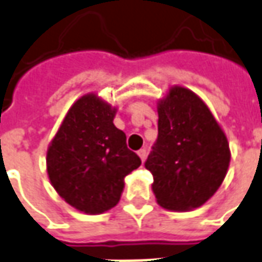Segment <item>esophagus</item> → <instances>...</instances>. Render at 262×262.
Listing matches in <instances>:
<instances>
[{
    "label": "esophagus",
    "mask_w": 262,
    "mask_h": 262,
    "mask_svg": "<svg viewBox=\"0 0 262 262\" xmlns=\"http://www.w3.org/2000/svg\"><path fill=\"white\" fill-rule=\"evenodd\" d=\"M146 155H147L146 149H139L138 150V156L141 157V160L142 161H145V159H146Z\"/></svg>",
    "instance_id": "1"
}]
</instances>
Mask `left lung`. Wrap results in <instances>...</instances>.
Segmentation results:
<instances>
[{
    "label": "left lung",
    "mask_w": 262,
    "mask_h": 262,
    "mask_svg": "<svg viewBox=\"0 0 262 262\" xmlns=\"http://www.w3.org/2000/svg\"><path fill=\"white\" fill-rule=\"evenodd\" d=\"M157 113L159 134L145 163L157 203L176 211L199 207L227 176V137L206 103L182 86L171 88Z\"/></svg>",
    "instance_id": "left-lung-1"
}]
</instances>
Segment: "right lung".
Returning a JSON list of instances; mask_svg holds the SVG:
<instances>
[{
  "label": "right lung",
  "mask_w": 262,
  "mask_h": 262,
  "mask_svg": "<svg viewBox=\"0 0 262 262\" xmlns=\"http://www.w3.org/2000/svg\"><path fill=\"white\" fill-rule=\"evenodd\" d=\"M116 109L94 94L69 109L47 153L55 190L70 206L101 214L119 203L124 178L141 166L125 134L113 124Z\"/></svg>",
  "instance_id": "right-lung-1"
}]
</instances>
